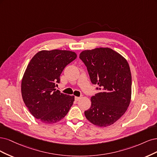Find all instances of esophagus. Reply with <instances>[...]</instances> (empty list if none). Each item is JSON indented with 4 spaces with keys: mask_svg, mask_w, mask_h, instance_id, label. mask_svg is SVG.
Segmentation results:
<instances>
[{
    "mask_svg": "<svg viewBox=\"0 0 157 157\" xmlns=\"http://www.w3.org/2000/svg\"><path fill=\"white\" fill-rule=\"evenodd\" d=\"M81 99V97H75V101H78V100H79Z\"/></svg>",
    "mask_w": 157,
    "mask_h": 157,
    "instance_id": "obj_1",
    "label": "esophagus"
}]
</instances>
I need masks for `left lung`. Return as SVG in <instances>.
<instances>
[{"label":"left lung","mask_w":157,"mask_h":157,"mask_svg":"<svg viewBox=\"0 0 157 157\" xmlns=\"http://www.w3.org/2000/svg\"><path fill=\"white\" fill-rule=\"evenodd\" d=\"M79 59L87 67L90 82L97 84L98 93L90 98L91 106L85 115L98 126L113 124L128 107L132 76L126 60L109 48L85 50Z\"/></svg>","instance_id":"left-lung-1"}]
</instances>
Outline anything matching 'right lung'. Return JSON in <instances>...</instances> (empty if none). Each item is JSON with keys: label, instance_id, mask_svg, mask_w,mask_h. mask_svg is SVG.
I'll return each instance as SVG.
<instances>
[{"label": "right lung", "instance_id": "1", "mask_svg": "<svg viewBox=\"0 0 157 157\" xmlns=\"http://www.w3.org/2000/svg\"><path fill=\"white\" fill-rule=\"evenodd\" d=\"M76 57L74 52L66 50L41 51L28 64L21 82L22 97L29 112L42 123L58 122L72 107L74 96L55 87L64 68Z\"/></svg>", "mask_w": 157, "mask_h": 157}]
</instances>
